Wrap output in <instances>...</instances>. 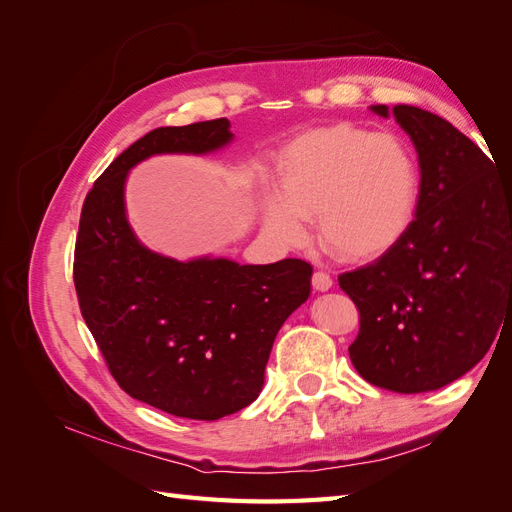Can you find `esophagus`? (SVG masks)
I'll return each mask as SVG.
<instances>
[{
	"instance_id": "obj_1",
	"label": "esophagus",
	"mask_w": 512,
	"mask_h": 512,
	"mask_svg": "<svg viewBox=\"0 0 512 512\" xmlns=\"http://www.w3.org/2000/svg\"><path fill=\"white\" fill-rule=\"evenodd\" d=\"M312 286L318 292H327L329 288H333V277L329 273H324V271H316L312 275Z\"/></svg>"
}]
</instances>
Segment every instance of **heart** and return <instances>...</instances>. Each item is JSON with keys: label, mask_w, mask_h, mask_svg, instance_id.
<instances>
[{"label": "heart", "mask_w": 512, "mask_h": 512, "mask_svg": "<svg viewBox=\"0 0 512 512\" xmlns=\"http://www.w3.org/2000/svg\"><path fill=\"white\" fill-rule=\"evenodd\" d=\"M280 196L262 200L267 228L282 243L318 239L342 260H374L406 239L421 205V168L395 134L333 123L290 141L280 162Z\"/></svg>", "instance_id": "1"}]
</instances>
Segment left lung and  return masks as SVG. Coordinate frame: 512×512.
<instances>
[{
	"mask_svg": "<svg viewBox=\"0 0 512 512\" xmlns=\"http://www.w3.org/2000/svg\"><path fill=\"white\" fill-rule=\"evenodd\" d=\"M371 111L412 138L421 205L395 250L339 275L361 316L350 361L380 389L436 391L483 359L512 314V183L446 119L408 104Z\"/></svg>",
	"mask_w": 512,
	"mask_h": 512,
	"instance_id": "obj_1",
	"label": "left lung"
}]
</instances>
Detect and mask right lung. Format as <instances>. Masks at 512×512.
I'll list each match as a JSON object with an SVG mask.
<instances>
[{
	"mask_svg": "<svg viewBox=\"0 0 512 512\" xmlns=\"http://www.w3.org/2000/svg\"><path fill=\"white\" fill-rule=\"evenodd\" d=\"M228 119L158 128L113 160L89 190L74 247L81 314L130 397L194 421L250 406L277 331L309 297L312 265L181 262L147 250L128 218V170L156 153H209L232 141Z\"/></svg>",
	"mask_w": 512,
	"mask_h": 512,
	"instance_id": "right-lung-1",
	"label": "right lung"
}]
</instances>
